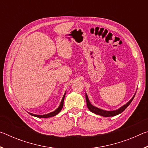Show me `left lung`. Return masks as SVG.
Returning a JSON list of instances; mask_svg holds the SVG:
<instances>
[{
	"label": "left lung",
	"mask_w": 148,
	"mask_h": 148,
	"mask_svg": "<svg viewBox=\"0 0 148 148\" xmlns=\"http://www.w3.org/2000/svg\"><path fill=\"white\" fill-rule=\"evenodd\" d=\"M135 95H136V93L134 94L133 97H132V98L130 100V101L127 102L126 104H125L124 106H123L121 108H119V109H117L116 110H114V111H106V110L100 109V108H98L92 106V105L90 103L89 99H88V97H87L86 93V99L87 108H88V109L90 110V111L92 112V113H95V114H97V115H100V116H102L103 117H111V116H117V115L121 114V112H123L124 110L129 106V105L131 104V102H132V101L134 99Z\"/></svg>",
	"instance_id": "8db88e82"
}]
</instances>
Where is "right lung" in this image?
I'll use <instances>...</instances> for the list:
<instances>
[{"instance_id":"right-lung-1","label":"right lung","mask_w":148,"mask_h":148,"mask_svg":"<svg viewBox=\"0 0 148 148\" xmlns=\"http://www.w3.org/2000/svg\"><path fill=\"white\" fill-rule=\"evenodd\" d=\"M64 97H65V93L63 95V97H62V99L61 102V104H60L59 106L58 107V108H57L54 112H51V113H49V114H46V115H36V114H33L31 113H29V114H30V115H31V116H33L37 117H40V118H47V117H53L55 116H56L57 114H58L59 112H61V110H62V107H63V102H64Z\"/></svg>"}]
</instances>
